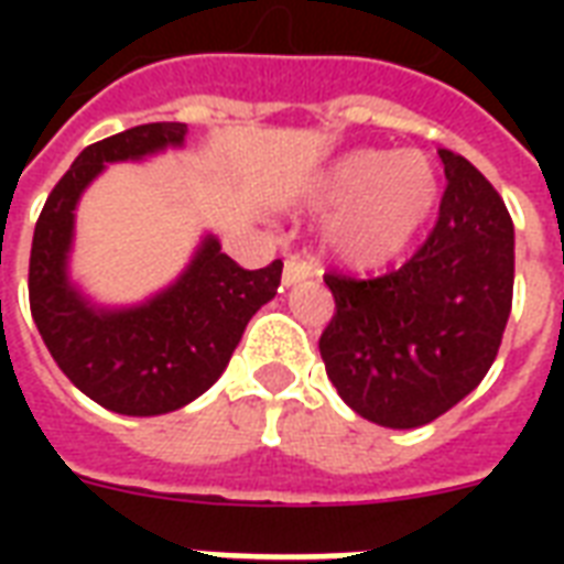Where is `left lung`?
<instances>
[{
  "mask_svg": "<svg viewBox=\"0 0 564 564\" xmlns=\"http://www.w3.org/2000/svg\"><path fill=\"white\" fill-rule=\"evenodd\" d=\"M187 140L184 122L128 128L87 145L48 193L29 260L31 318L52 360L87 398L119 415H161L207 392L228 366L248 318L274 299L281 269L248 272L213 234L163 290L105 307L69 274L75 207L108 163L145 161Z\"/></svg>",
  "mask_w": 564,
  "mask_h": 564,
  "instance_id": "obj_1",
  "label": "left lung"
}]
</instances>
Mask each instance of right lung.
I'll return each mask as SVG.
<instances>
[{"label": "right lung", "mask_w": 564, "mask_h": 564, "mask_svg": "<svg viewBox=\"0 0 564 564\" xmlns=\"http://www.w3.org/2000/svg\"><path fill=\"white\" fill-rule=\"evenodd\" d=\"M447 187L427 242L398 272L327 283L336 316L318 339L327 377L380 427L430 424L498 357L516 278V234L489 181L438 152Z\"/></svg>", "instance_id": "right-lung-1"}]
</instances>
